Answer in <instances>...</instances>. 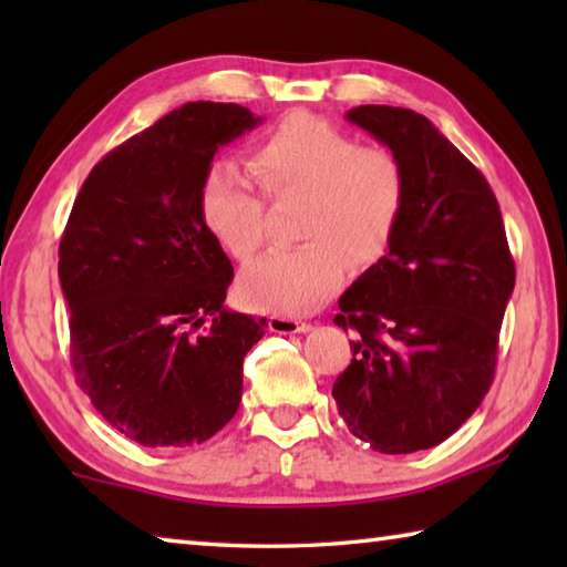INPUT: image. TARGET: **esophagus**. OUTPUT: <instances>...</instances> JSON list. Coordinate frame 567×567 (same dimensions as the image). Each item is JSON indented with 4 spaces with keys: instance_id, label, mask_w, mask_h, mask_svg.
I'll use <instances>...</instances> for the list:
<instances>
[{
    "instance_id": "1",
    "label": "esophagus",
    "mask_w": 567,
    "mask_h": 567,
    "mask_svg": "<svg viewBox=\"0 0 567 567\" xmlns=\"http://www.w3.org/2000/svg\"><path fill=\"white\" fill-rule=\"evenodd\" d=\"M312 324L305 320H295V318H282V315H272L270 318V330L277 334H292V332H307Z\"/></svg>"
}]
</instances>
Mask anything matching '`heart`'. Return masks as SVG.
<instances>
[{
	"label": "heart",
	"instance_id": "heart-1",
	"mask_svg": "<svg viewBox=\"0 0 567 567\" xmlns=\"http://www.w3.org/2000/svg\"><path fill=\"white\" fill-rule=\"evenodd\" d=\"M247 167L270 197L305 195L297 219L305 243L247 267L239 290L249 305L310 312L338 290L348 262L364 267L385 255L405 205V169L392 150L360 145L315 114H292L255 142ZM251 181L233 162H215L199 192L207 229L243 262L265 239V199Z\"/></svg>",
	"mask_w": 567,
	"mask_h": 567
}]
</instances>
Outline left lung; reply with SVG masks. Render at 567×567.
<instances>
[{
	"mask_svg": "<svg viewBox=\"0 0 567 567\" xmlns=\"http://www.w3.org/2000/svg\"><path fill=\"white\" fill-rule=\"evenodd\" d=\"M348 120L395 152L405 205L388 255L340 297L334 324L354 340L332 398L362 443L415 453L453 435L491 390L515 262L495 192L433 122L388 104Z\"/></svg>",
	"mask_w": 567,
	"mask_h": 567,
	"instance_id": "left-lung-1",
	"label": "left lung"
}]
</instances>
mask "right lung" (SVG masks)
I'll use <instances>...</instances> for the list:
<instances>
[{
	"label": "right lung",
	"mask_w": 567,
	"mask_h": 567,
	"mask_svg": "<svg viewBox=\"0 0 567 567\" xmlns=\"http://www.w3.org/2000/svg\"><path fill=\"white\" fill-rule=\"evenodd\" d=\"M247 107L187 102L107 152L60 243L76 385L145 447L219 433L243 400L265 320L225 307L233 262L199 213L215 152L257 127Z\"/></svg>",
	"instance_id": "obj_1"
}]
</instances>
